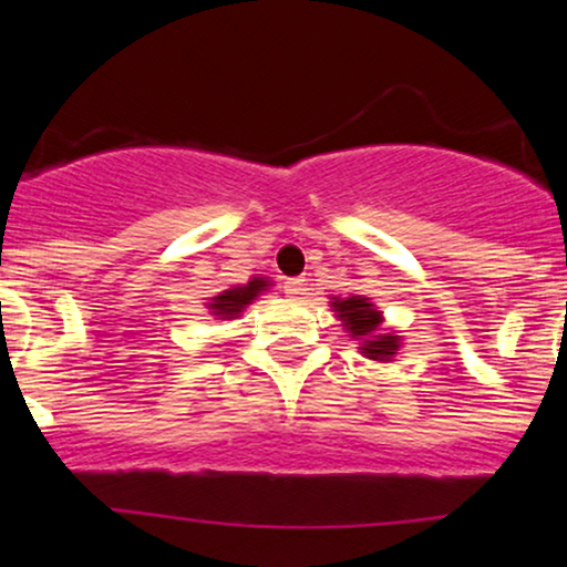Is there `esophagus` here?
I'll list each match as a JSON object with an SVG mask.
<instances>
[{"mask_svg":"<svg viewBox=\"0 0 567 567\" xmlns=\"http://www.w3.org/2000/svg\"><path fill=\"white\" fill-rule=\"evenodd\" d=\"M303 290H306V279H301V277H292V279H288V282H285V292H288V296H292V298L303 296Z\"/></svg>","mask_w":567,"mask_h":567,"instance_id":"esophagus-1","label":"esophagus"}]
</instances>
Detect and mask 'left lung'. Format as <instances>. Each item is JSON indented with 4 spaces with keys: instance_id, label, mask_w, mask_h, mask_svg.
<instances>
[{
    "instance_id": "1",
    "label": "left lung",
    "mask_w": 567,
    "mask_h": 567,
    "mask_svg": "<svg viewBox=\"0 0 567 567\" xmlns=\"http://www.w3.org/2000/svg\"><path fill=\"white\" fill-rule=\"evenodd\" d=\"M336 317L343 322L347 333L360 341V354L375 362H392L396 351L402 349V338L396 333L381 328L383 315L375 309V303L365 296H347V298H333Z\"/></svg>"
}]
</instances>
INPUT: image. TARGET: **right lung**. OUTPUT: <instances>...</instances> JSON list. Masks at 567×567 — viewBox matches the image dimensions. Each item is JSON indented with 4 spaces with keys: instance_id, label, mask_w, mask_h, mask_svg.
<instances>
[{
    "instance_id": "add662e5",
    "label": "right lung",
    "mask_w": 567,
    "mask_h": 567,
    "mask_svg": "<svg viewBox=\"0 0 567 567\" xmlns=\"http://www.w3.org/2000/svg\"><path fill=\"white\" fill-rule=\"evenodd\" d=\"M269 285H271L269 277H252L250 282L234 285V288L213 296L210 303H207V309H210V315L218 317V320H237V317L243 315L247 306L256 301L264 290H269Z\"/></svg>"
}]
</instances>
